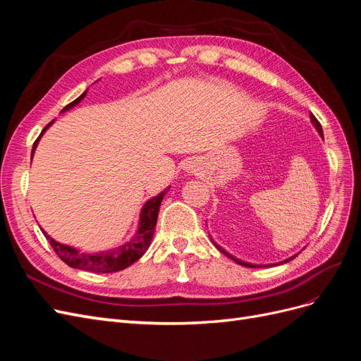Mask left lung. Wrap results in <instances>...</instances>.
<instances>
[{"label":"left lung","mask_w":361,"mask_h":361,"mask_svg":"<svg viewBox=\"0 0 361 361\" xmlns=\"http://www.w3.org/2000/svg\"><path fill=\"white\" fill-rule=\"evenodd\" d=\"M310 118H312V123L314 125V128H316V129H318V133L321 134V137H324V135H322V128H321V123L318 122V118H316V117H314L313 114H310ZM215 247H216L218 250H220V251H221V253H224V255H226L227 257H231V259H233V260L236 262V264H239V265H243V267H250V268H256V265H251V264H247V262H243V260H239V259H236V257L231 256V255H228V253H227V251H224V250H223V248H221L220 245H216V244H215ZM293 257H295V256H293ZM293 257H290V259H288V260H285V262H289V260H292Z\"/></svg>","instance_id":"8db88e82"}]
</instances>
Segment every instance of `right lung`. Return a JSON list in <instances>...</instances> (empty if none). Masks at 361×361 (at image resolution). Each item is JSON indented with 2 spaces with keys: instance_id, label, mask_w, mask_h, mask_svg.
<instances>
[{
  "instance_id": "obj_1",
  "label": "right lung",
  "mask_w": 361,
  "mask_h": 361,
  "mask_svg": "<svg viewBox=\"0 0 361 361\" xmlns=\"http://www.w3.org/2000/svg\"><path fill=\"white\" fill-rule=\"evenodd\" d=\"M85 94H87V92H84L80 97H76L73 102H71L69 105L63 108V111H66V110H69V108L75 106L76 104H80L84 99ZM52 122H54V120H52ZM52 122H49L45 126V129L42 130L40 135L45 133L47 128ZM40 135H39V138H40ZM39 138L35 141V145H32L31 154H35V149L37 146ZM167 191H169V188L164 190L161 194L157 195V197L150 199L145 204L143 211H141L138 232L135 233V236L133 239H130L129 243H126L125 245L118 247V248H114V250H110V251H102V253L87 255V253H80L78 250H75L72 247L63 245L57 241H54V239L49 238L45 232H43V235L47 236V239L49 241L51 247L54 248V251L57 253V256L64 262V264H68L72 268L92 271V272H101V274H104V272L122 271V269L128 268L129 265H133L134 262H137L141 256L146 253V250L149 248L152 236H154L155 227H157L159 206H161L162 197L166 195Z\"/></svg>"
}]
</instances>
